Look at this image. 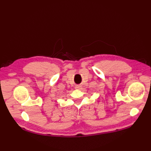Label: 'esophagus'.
<instances>
[{
	"label": "esophagus",
	"instance_id": "obj_1",
	"mask_svg": "<svg viewBox=\"0 0 151 151\" xmlns=\"http://www.w3.org/2000/svg\"><path fill=\"white\" fill-rule=\"evenodd\" d=\"M81 88H82V86L80 85H77L76 86V89H81Z\"/></svg>",
	"mask_w": 151,
	"mask_h": 151
}]
</instances>
